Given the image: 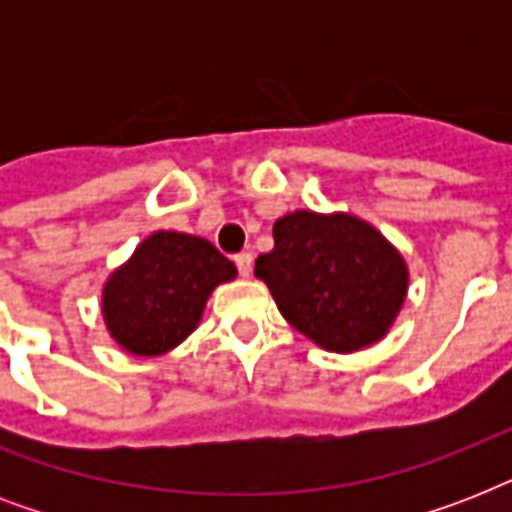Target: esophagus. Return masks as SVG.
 Listing matches in <instances>:
<instances>
[{
	"mask_svg": "<svg viewBox=\"0 0 512 512\" xmlns=\"http://www.w3.org/2000/svg\"><path fill=\"white\" fill-rule=\"evenodd\" d=\"M233 263H236L241 276H249L252 273V252H239V255L233 257Z\"/></svg>",
	"mask_w": 512,
	"mask_h": 512,
	"instance_id": "1",
	"label": "esophagus"
}]
</instances>
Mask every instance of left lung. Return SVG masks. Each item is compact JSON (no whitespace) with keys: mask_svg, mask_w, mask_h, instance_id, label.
<instances>
[{"mask_svg":"<svg viewBox=\"0 0 512 512\" xmlns=\"http://www.w3.org/2000/svg\"><path fill=\"white\" fill-rule=\"evenodd\" d=\"M273 249L255 260L281 316L335 353L380 340L406 297L404 257L353 215L292 212L273 223Z\"/></svg>","mask_w":512,"mask_h":512,"instance_id":"8db88e82","label":"left lung"}]
</instances>
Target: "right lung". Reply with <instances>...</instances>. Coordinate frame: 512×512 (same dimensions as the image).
I'll return each mask as SVG.
<instances>
[{
	"mask_svg": "<svg viewBox=\"0 0 512 512\" xmlns=\"http://www.w3.org/2000/svg\"><path fill=\"white\" fill-rule=\"evenodd\" d=\"M233 276L236 265L207 239L156 231L106 281L108 332L135 356L167 353L196 329L212 289Z\"/></svg>",
	"mask_w": 512,
	"mask_h": 512,
	"instance_id": "right-lung-1",
	"label": "right lung"
}]
</instances>
